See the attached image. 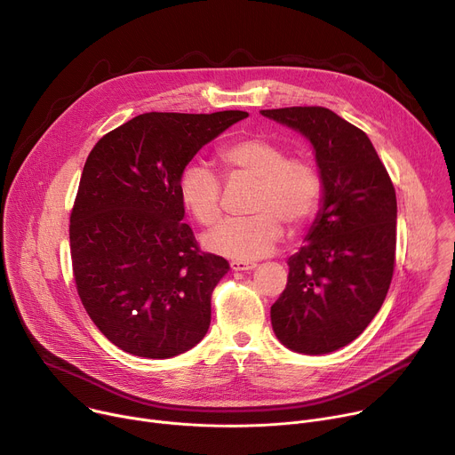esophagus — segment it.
Instances as JSON below:
<instances>
[{
	"instance_id": "esophagus-1",
	"label": "esophagus",
	"mask_w": 455,
	"mask_h": 455,
	"mask_svg": "<svg viewBox=\"0 0 455 455\" xmlns=\"http://www.w3.org/2000/svg\"><path fill=\"white\" fill-rule=\"evenodd\" d=\"M257 265L251 263V261H230V268L234 272H248V270H253Z\"/></svg>"
}]
</instances>
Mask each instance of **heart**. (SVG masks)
<instances>
[{
  "instance_id": "heart-1",
  "label": "heart",
  "mask_w": 455,
  "mask_h": 455,
  "mask_svg": "<svg viewBox=\"0 0 455 455\" xmlns=\"http://www.w3.org/2000/svg\"><path fill=\"white\" fill-rule=\"evenodd\" d=\"M228 174L255 178L250 211L244 218L223 221L209 237L207 248L235 259L253 261L272 251L283 235V221L290 228L306 225L318 209L322 178L302 156H288L286 149L267 137H244L220 151ZM183 207L204 227H212L223 214L220 178L200 164H188L178 181Z\"/></svg>"
}]
</instances>
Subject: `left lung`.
Segmentation results:
<instances>
[{"instance_id":"1","label":"left lung","mask_w":455,"mask_h":455,"mask_svg":"<svg viewBox=\"0 0 455 455\" xmlns=\"http://www.w3.org/2000/svg\"><path fill=\"white\" fill-rule=\"evenodd\" d=\"M313 144L323 207L290 257L272 328L291 351L326 355L353 342L379 311L396 267V190L369 137L322 106L263 109Z\"/></svg>"}]
</instances>
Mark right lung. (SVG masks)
<instances>
[{"instance_id": "add662e5", "label": "right lung", "mask_w": 455, "mask_h": 455, "mask_svg": "<svg viewBox=\"0 0 455 455\" xmlns=\"http://www.w3.org/2000/svg\"><path fill=\"white\" fill-rule=\"evenodd\" d=\"M246 111L144 113L88 155L70 214L76 288L100 333L122 351L171 358L211 326V297L230 270L183 223L178 181L207 142Z\"/></svg>"}]
</instances>
